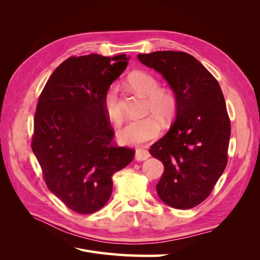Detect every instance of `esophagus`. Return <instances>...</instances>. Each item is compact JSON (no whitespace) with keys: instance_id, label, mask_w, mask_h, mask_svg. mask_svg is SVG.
<instances>
[{"instance_id":"1","label":"esophagus","mask_w":260,"mask_h":260,"mask_svg":"<svg viewBox=\"0 0 260 260\" xmlns=\"http://www.w3.org/2000/svg\"><path fill=\"white\" fill-rule=\"evenodd\" d=\"M149 157V153L144 149H137L136 151V160L138 161H143L146 160Z\"/></svg>"}]
</instances>
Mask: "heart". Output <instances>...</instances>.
Listing matches in <instances>:
<instances>
[{"mask_svg":"<svg viewBox=\"0 0 260 260\" xmlns=\"http://www.w3.org/2000/svg\"><path fill=\"white\" fill-rule=\"evenodd\" d=\"M132 88L147 96L146 112H152L162 120H168L177 111V98L175 94L160 89L158 80L147 73H136L130 78ZM104 113L115 124L122 121V109L119 103V85L113 83L104 93L102 102ZM160 124L153 116L130 120L118 132V139L124 144L138 145L156 138L159 135Z\"/></svg>","mask_w":260,"mask_h":260,"instance_id":"obj_1","label":"heart"}]
</instances>
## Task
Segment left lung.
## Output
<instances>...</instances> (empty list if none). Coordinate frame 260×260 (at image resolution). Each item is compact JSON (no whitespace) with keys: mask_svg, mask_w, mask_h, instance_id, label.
Wrapping results in <instances>:
<instances>
[{"mask_svg":"<svg viewBox=\"0 0 260 260\" xmlns=\"http://www.w3.org/2000/svg\"><path fill=\"white\" fill-rule=\"evenodd\" d=\"M138 58L161 74L177 98L175 123L149 149L165 166L157 193L170 207L193 208L210 195L228 162L231 123L222 91L185 52L158 51Z\"/></svg>","mask_w":260,"mask_h":260,"instance_id":"obj_1","label":"left lung"}]
</instances>
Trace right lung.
Returning a JSON list of instances; mask_svg holds the SVG:
<instances>
[{"instance_id":"right-lung-1","label":"right lung","mask_w":260,"mask_h":260,"mask_svg":"<svg viewBox=\"0 0 260 260\" xmlns=\"http://www.w3.org/2000/svg\"><path fill=\"white\" fill-rule=\"evenodd\" d=\"M125 54L72 56L54 70L36 108L31 148L49 190L81 215L104 207L112 177L135 149L118 146L102 102L128 65Z\"/></svg>"}]
</instances>
